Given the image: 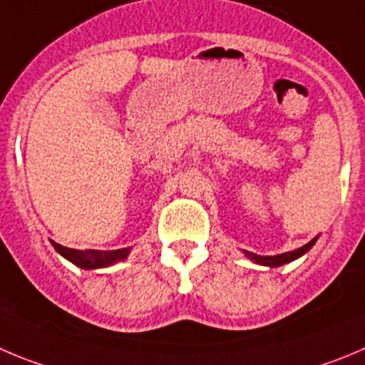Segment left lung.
I'll list each match as a JSON object with an SVG mask.
<instances>
[{
	"label": "left lung",
	"instance_id": "obj_1",
	"mask_svg": "<svg viewBox=\"0 0 365 365\" xmlns=\"http://www.w3.org/2000/svg\"><path fill=\"white\" fill-rule=\"evenodd\" d=\"M317 240H319V236L313 237L309 243H306L304 247L297 248V250H292V252H284V254H279V255H257V254H252V252H245V255H247L248 259L254 261V263L257 264H263V267H270V268H277V267H282V264L286 263H292V261L299 259V257H302V255L306 254V252H309V248L313 247V245L317 243Z\"/></svg>",
	"mask_w": 365,
	"mask_h": 365
}]
</instances>
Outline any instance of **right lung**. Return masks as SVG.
I'll use <instances>...</instances> for the list:
<instances>
[{"instance_id":"1","label":"right lung","mask_w":365,"mask_h":365,"mask_svg":"<svg viewBox=\"0 0 365 365\" xmlns=\"http://www.w3.org/2000/svg\"><path fill=\"white\" fill-rule=\"evenodd\" d=\"M53 248L63 255L64 259L73 263L75 267L83 270H98V268H108L115 263L128 259L131 248H120V250H75V248L63 247V245L52 241Z\"/></svg>"}]
</instances>
